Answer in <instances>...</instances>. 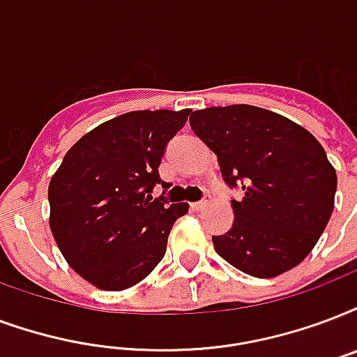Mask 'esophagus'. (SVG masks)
I'll use <instances>...</instances> for the list:
<instances>
[{"instance_id":"obj_1","label":"esophagus","mask_w":357,"mask_h":357,"mask_svg":"<svg viewBox=\"0 0 357 357\" xmlns=\"http://www.w3.org/2000/svg\"><path fill=\"white\" fill-rule=\"evenodd\" d=\"M208 206V200H200V202H195V204H190V208L195 209V211H200V209H204Z\"/></svg>"}]
</instances>
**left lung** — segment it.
<instances>
[{
    "mask_svg": "<svg viewBox=\"0 0 357 357\" xmlns=\"http://www.w3.org/2000/svg\"><path fill=\"white\" fill-rule=\"evenodd\" d=\"M190 129L219 160L234 225L213 236L215 251L258 279L296 268L312 251L333 211L337 174L317 138L281 114L251 105L190 114Z\"/></svg>",
    "mask_w": 357,
    "mask_h": 357,
    "instance_id": "left-lung-1",
    "label": "left lung"
}]
</instances>
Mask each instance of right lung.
<instances>
[{"label": "right lung", "mask_w": 357, "mask_h": 357, "mask_svg": "<svg viewBox=\"0 0 357 357\" xmlns=\"http://www.w3.org/2000/svg\"><path fill=\"white\" fill-rule=\"evenodd\" d=\"M190 110L121 114L84 135L48 185L50 230L70 268L100 290L118 292L151 273L174 222L189 204L153 198L167 144Z\"/></svg>", "instance_id": "1"}]
</instances>
